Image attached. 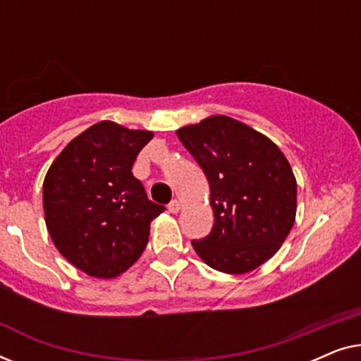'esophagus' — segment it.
I'll use <instances>...</instances> for the list:
<instances>
[{"label":"esophagus","mask_w":361,"mask_h":361,"mask_svg":"<svg viewBox=\"0 0 361 361\" xmlns=\"http://www.w3.org/2000/svg\"><path fill=\"white\" fill-rule=\"evenodd\" d=\"M167 209H169L171 214H179V210H180V202H179V200H172L171 204H169V207H167Z\"/></svg>","instance_id":"1"}]
</instances>
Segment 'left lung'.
<instances>
[{
	"label": "left lung",
	"mask_w": 361,
	"mask_h": 361,
	"mask_svg": "<svg viewBox=\"0 0 361 361\" xmlns=\"http://www.w3.org/2000/svg\"><path fill=\"white\" fill-rule=\"evenodd\" d=\"M210 185L214 228L192 241L210 268L250 273L273 258L290 233L298 182L284 152L235 118L214 115L176 131Z\"/></svg>",
	"instance_id": "obj_1"
}]
</instances>
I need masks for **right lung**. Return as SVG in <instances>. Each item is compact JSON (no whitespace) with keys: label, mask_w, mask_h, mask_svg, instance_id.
<instances>
[{"label":"right lung","mask_w":361,"mask_h":361,"mask_svg":"<svg viewBox=\"0 0 361 361\" xmlns=\"http://www.w3.org/2000/svg\"><path fill=\"white\" fill-rule=\"evenodd\" d=\"M152 136L100 121L49 167L42 185L47 231L59 253L92 278L115 279L130 269L146 248L151 221L164 212L131 172Z\"/></svg>","instance_id":"right-lung-1"}]
</instances>
